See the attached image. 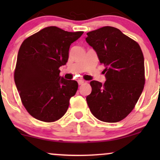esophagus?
<instances>
[{"mask_svg":"<svg viewBox=\"0 0 160 160\" xmlns=\"http://www.w3.org/2000/svg\"><path fill=\"white\" fill-rule=\"evenodd\" d=\"M78 82L79 85H82V84L84 83V80H78Z\"/></svg>","mask_w":160,"mask_h":160,"instance_id":"1","label":"esophagus"}]
</instances>
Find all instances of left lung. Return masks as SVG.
<instances>
[{
    "label": "left lung",
    "instance_id": "1",
    "mask_svg": "<svg viewBox=\"0 0 160 160\" xmlns=\"http://www.w3.org/2000/svg\"><path fill=\"white\" fill-rule=\"evenodd\" d=\"M88 44L104 64L106 81L92 80L86 97L90 111L99 120L117 122L133 110L144 86V59L140 46L118 28L105 26L88 32Z\"/></svg>",
    "mask_w": 160,
    "mask_h": 160
}]
</instances>
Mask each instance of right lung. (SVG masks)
Returning <instances> with one entry per match:
<instances>
[{
    "label": "right lung",
    "instance_id": "1",
    "mask_svg": "<svg viewBox=\"0 0 160 160\" xmlns=\"http://www.w3.org/2000/svg\"><path fill=\"white\" fill-rule=\"evenodd\" d=\"M82 33L49 26L22 43L14 80L24 107L37 120L54 122L67 111L78 83L60 77L58 68L66 65L70 46Z\"/></svg>",
    "mask_w": 160,
    "mask_h": 160
}]
</instances>
